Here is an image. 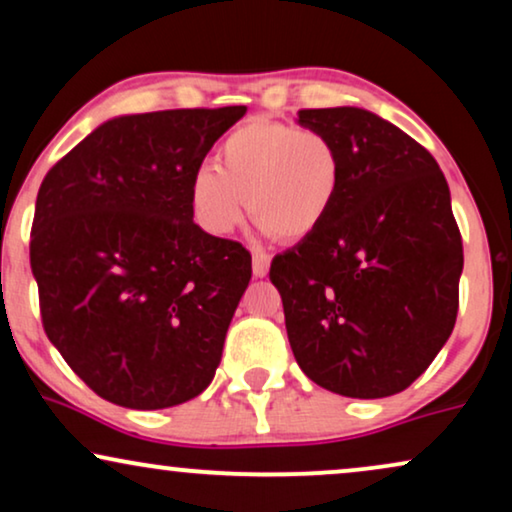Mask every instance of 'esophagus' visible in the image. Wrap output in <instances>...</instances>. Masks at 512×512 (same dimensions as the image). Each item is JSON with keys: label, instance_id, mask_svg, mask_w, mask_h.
I'll return each instance as SVG.
<instances>
[{"label": "esophagus", "instance_id": "1", "mask_svg": "<svg viewBox=\"0 0 512 512\" xmlns=\"http://www.w3.org/2000/svg\"><path fill=\"white\" fill-rule=\"evenodd\" d=\"M270 254H265L263 249H254V265H251V268H254V277H265L268 275V270H270Z\"/></svg>", "mask_w": 512, "mask_h": 512}]
</instances>
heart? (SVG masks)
<instances>
[{
	"mask_svg": "<svg viewBox=\"0 0 512 512\" xmlns=\"http://www.w3.org/2000/svg\"><path fill=\"white\" fill-rule=\"evenodd\" d=\"M340 186L342 156L328 132L254 118L223 139L219 167H195L188 191L212 235L240 226L249 205L265 233L298 242L328 221Z\"/></svg>",
	"mask_w": 512,
	"mask_h": 512,
	"instance_id": "heart-1",
	"label": "heart"
}]
</instances>
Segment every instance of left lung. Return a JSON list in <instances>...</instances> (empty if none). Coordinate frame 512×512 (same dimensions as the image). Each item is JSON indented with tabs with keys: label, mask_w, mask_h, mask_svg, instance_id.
Here are the masks:
<instances>
[{
	"label": "left lung",
	"mask_w": 512,
	"mask_h": 512,
	"mask_svg": "<svg viewBox=\"0 0 512 512\" xmlns=\"http://www.w3.org/2000/svg\"><path fill=\"white\" fill-rule=\"evenodd\" d=\"M298 123L335 139L342 186L324 226L272 258L293 356L333 394L394 396L457 321L464 247L450 188L436 158L373 111L300 109Z\"/></svg>",
	"instance_id": "8db88e82"
}]
</instances>
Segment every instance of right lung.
<instances>
[{
	"mask_svg": "<svg viewBox=\"0 0 512 512\" xmlns=\"http://www.w3.org/2000/svg\"><path fill=\"white\" fill-rule=\"evenodd\" d=\"M247 107L116 116L41 181L30 263L41 321L104 401L160 410L221 363L251 254L193 221L191 174Z\"/></svg>",
	"mask_w": 512,
	"mask_h": 512,
	"instance_id": "right-lung-1",
	"label": "right lung"
}]
</instances>
